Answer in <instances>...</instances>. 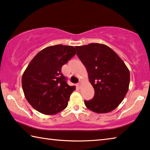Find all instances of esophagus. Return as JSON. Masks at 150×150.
Masks as SVG:
<instances>
[{
  "instance_id": "obj_1",
  "label": "esophagus",
  "mask_w": 150,
  "mask_h": 150,
  "mask_svg": "<svg viewBox=\"0 0 150 150\" xmlns=\"http://www.w3.org/2000/svg\"><path fill=\"white\" fill-rule=\"evenodd\" d=\"M81 86H82V84H81V83H78V84H77V86L79 88H81Z\"/></svg>"
}]
</instances>
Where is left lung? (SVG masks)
<instances>
[{"label": "left lung", "instance_id": "left-lung-1", "mask_svg": "<svg viewBox=\"0 0 150 150\" xmlns=\"http://www.w3.org/2000/svg\"><path fill=\"white\" fill-rule=\"evenodd\" d=\"M77 55L86 68L94 96L84 104L91 111L101 114L118 106L128 91L129 71L119 56L102 44L76 46Z\"/></svg>", "mask_w": 150, "mask_h": 150}]
</instances>
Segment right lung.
Returning a JSON list of instances; mask_svg holds the SVG:
<instances>
[{
	"mask_svg": "<svg viewBox=\"0 0 150 150\" xmlns=\"http://www.w3.org/2000/svg\"><path fill=\"white\" fill-rule=\"evenodd\" d=\"M75 54L74 46H51L40 51L29 63L22 86L27 101L38 112L54 115L67 107L76 87L66 83L61 69Z\"/></svg>",
	"mask_w": 150,
	"mask_h": 150,
	"instance_id": "obj_1",
	"label": "right lung"
}]
</instances>
